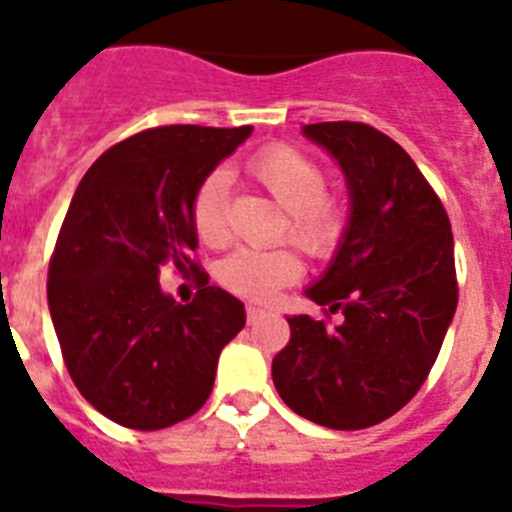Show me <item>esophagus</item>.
I'll use <instances>...</instances> for the list:
<instances>
[{
    "mask_svg": "<svg viewBox=\"0 0 512 512\" xmlns=\"http://www.w3.org/2000/svg\"><path fill=\"white\" fill-rule=\"evenodd\" d=\"M266 315V310H261V307L256 305H248L246 307V320L248 323H256V320H261Z\"/></svg>",
    "mask_w": 512,
    "mask_h": 512,
    "instance_id": "34e87169",
    "label": "esophagus"
}]
</instances>
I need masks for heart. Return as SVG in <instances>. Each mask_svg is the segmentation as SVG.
I'll return each instance as SVG.
<instances>
[{"label":"heart","instance_id":"1","mask_svg":"<svg viewBox=\"0 0 512 512\" xmlns=\"http://www.w3.org/2000/svg\"><path fill=\"white\" fill-rule=\"evenodd\" d=\"M246 174L287 210L284 235L312 259H333L348 233V210L341 197L328 192V171L295 146H264L246 158ZM230 182L223 171H210L194 189L189 220L205 246L228 241ZM302 261L292 248H241L215 269L228 292L253 302H269L287 284L297 282Z\"/></svg>","mask_w":512,"mask_h":512}]
</instances>
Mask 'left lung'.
I'll return each instance as SVG.
<instances>
[{"mask_svg":"<svg viewBox=\"0 0 512 512\" xmlns=\"http://www.w3.org/2000/svg\"><path fill=\"white\" fill-rule=\"evenodd\" d=\"M305 135L338 158L351 192L341 251L307 297L325 318L295 315L271 361L279 397L312 423L359 431L415 397L459 302L454 235L413 158L366 122H315ZM341 311L338 326L329 315Z\"/></svg>","mask_w":512,"mask_h":512,"instance_id":"left-lung-1","label":"left lung"}]
</instances>
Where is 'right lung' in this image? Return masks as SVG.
Masks as SVG:
<instances>
[{"mask_svg":"<svg viewBox=\"0 0 512 512\" xmlns=\"http://www.w3.org/2000/svg\"><path fill=\"white\" fill-rule=\"evenodd\" d=\"M164 125L120 140L89 166L48 266V307L76 390L135 431L187 420L207 402L217 356L246 325L243 302L207 284L194 261V189L251 135ZM164 265L201 275L182 306L164 296Z\"/></svg>","mask_w":512,"mask_h":512,"instance_id":"add662e5","label":"right lung"}]
</instances>
